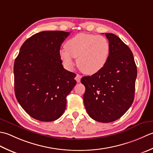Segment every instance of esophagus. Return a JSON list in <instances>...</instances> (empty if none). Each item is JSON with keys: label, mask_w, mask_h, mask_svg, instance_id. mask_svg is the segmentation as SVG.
I'll use <instances>...</instances> for the list:
<instances>
[{"label": "esophagus", "mask_w": 153, "mask_h": 153, "mask_svg": "<svg viewBox=\"0 0 153 153\" xmlns=\"http://www.w3.org/2000/svg\"><path fill=\"white\" fill-rule=\"evenodd\" d=\"M81 78H82V76H81V75H80V74H76V76L75 77V79H76L77 82H80Z\"/></svg>", "instance_id": "1"}]
</instances>
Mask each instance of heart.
<instances>
[{"label":"heart","mask_w":153,"mask_h":153,"mask_svg":"<svg viewBox=\"0 0 153 153\" xmlns=\"http://www.w3.org/2000/svg\"><path fill=\"white\" fill-rule=\"evenodd\" d=\"M110 52V43L105 37L81 33L68 40L65 49H61L59 55L68 69H73V58H77L79 69L85 74H93L105 66Z\"/></svg>","instance_id":"obj_1"}]
</instances>
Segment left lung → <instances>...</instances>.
<instances>
[{"mask_svg": "<svg viewBox=\"0 0 153 153\" xmlns=\"http://www.w3.org/2000/svg\"><path fill=\"white\" fill-rule=\"evenodd\" d=\"M105 36L110 45L106 64L97 73L82 77L81 82L86 88L87 113L93 120L109 123L120 118L133 104L137 70L129 47L114 33Z\"/></svg>", "mask_w": 153, "mask_h": 153, "instance_id": "1", "label": "left lung"}]
</instances>
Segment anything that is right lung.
Listing matches in <instances>:
<instances>
[{"label": "right lung", "instance_id": "add662e5", "mask_svg": "<svg viewBox=\"0 0 153 153\" xmlns=\"http://www.w3.org/2000/svg\"><path fill=\"white\" fill-rule=\"evenodd\" d=\"M70 32L44 31L25 41L14 65L16 98L30 116L52 121L63 114L76 74L63 68L59 52Z\"/></svg>", "mask_w": 153, "mask_h": 153}]
</instances>
